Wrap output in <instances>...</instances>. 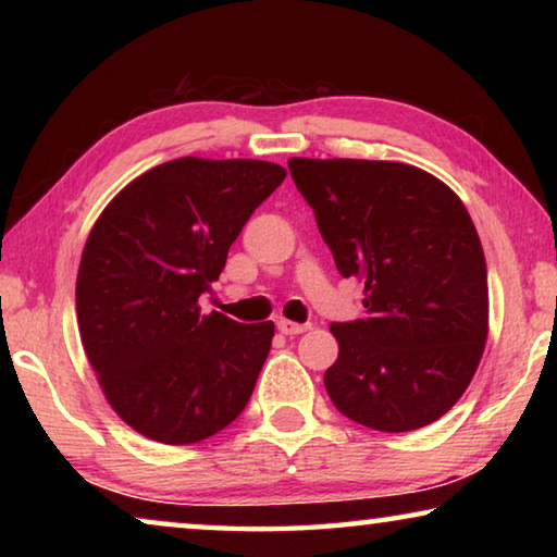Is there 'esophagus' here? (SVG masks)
Returning a JSON list of instances; mask_svg holds the SVG:
<instances>
[{
  "label": "esophagus",
  "instance_id": "1",
  "mask_svg": "<svg viewBox=\"0 0 557 557\" xmlns=\"http://www.w3.org/2000/svg\"><path fill=\"white\" fill-rule=\"evenodd\" d=\"M277 329L285 336H295V334H305L307 329H309V324H297V322H289V319H280Z\"/></svg>",
  "mask_w": 557,
  "mask_h": 557
}]
</instances>
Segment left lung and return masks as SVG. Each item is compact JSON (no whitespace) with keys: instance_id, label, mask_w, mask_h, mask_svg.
I'll return each instance as SVG.
<instances>
[{"instance_id":"1","label":"left lung","mask_w":557,"mask_h":557,"mask_svg":"<svg viewBox=\"0 0 557 557\" xmlns=\"http://www.w3.org/2000/svg\"><path fill=\"white\" fill-rule=\"evenodd\" d=\"M287 164L336 270L366 285V317L329 326L338 342L329 398L381 432L440 420L474 379L488 334L486 260L465 203L400 162Z\"/></svg>"}]
</instances>
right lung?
<instances>
[{"label": "right lung", "mask_w": 557, "mask_h": 557, "mask_svg": "<svg viewBox=\"0 0 557 557\" xmlns=\"http://www.w3.org/2000/svg\"><path fill=\"white\" fill-rule=\"evenodd\" d=\"M285 176L258 159L182 157L129 182L92 225L75 280L81 342L139 435L194 445L248 405L275 324L201 314L199 297Z\"/></svg>", "instance_id": "right-lung-1"}]
</instances>
